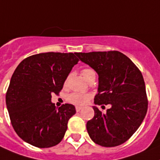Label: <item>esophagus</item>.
I'll list each match as a JSON object with an SVG mask.
<instances>
[{
	"label": "esophagus",
	"instance_id": "1",
	"mask_svg": "<svg viewBox=\"0 0 160 160\" xmlns=\"http://www.w3.org/2000/svg\"><path fill=\"white\" fill-rule=\"evenodd\" d=\"M81 109H82V107H76V111H77V112H79V111H80Z\"/></svg>",
	"mask_w": 160,
	"mask_h": 160
}]
</instances>
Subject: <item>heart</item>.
Instances as JSON below:
<instances>
[{
    "instance_id": "heart-1",
    "label": "heart",
    "mask_w": 160,
    "mask_h": 160,
    "mask_svg": "<svg viewBox=\"0 0 160 160\" xmlns=\"http://www.w3.org/2000/svg\"><path fill=\"white\" fill-rule=\"evenodd\" d=\"M81 74L87 81L96 77V72L92 68H84L81 71ZM90 98L91 96L89 94H84V93H80V92H72L67 98L69 102L77 106L85 105Z\"/></svg>"
}]
</instances>
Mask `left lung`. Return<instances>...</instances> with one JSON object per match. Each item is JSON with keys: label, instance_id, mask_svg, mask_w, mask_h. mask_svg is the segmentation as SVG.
Returning <instances> with one entry per match:
<instances>
[{"label": "left lung", "instance_id": "obj_1", "mask_svg": "<svg viewBox=\"0 0 160 160\" xmlns=\"http://www.w3.org/2000/svg\"><path fill=\"white\" fill-rule=\"evenodd\" d=\"M98 75L96 105H111L102 113L92 107L94 116L87 122L88 133L96 144L113 147L128 141L142 124L148 100L140 70L119 51L76 53Z\"/></svg>", "mask_w": 160, "mask_h": 160}]
</instances>
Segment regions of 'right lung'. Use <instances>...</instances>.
I'll return each instance as SVG.
<instances>
[{
  "instance_id": "right-lung-1",
  "label": "right lung",
  "mask_w": 160,
  "mask_h": 160,
  "mask_svg": "<svg viewBox=\"0 0 160 160\" xmlns=\"http://www.w3.org/2000/svg\"><path fill=\"white\" fill-rule=\"evenodd\" d=\"M78 62L76 53L49 52L32 55L18 64L5 102L12 126L24 142L48 148L62 140L76 108L72 104L57 108L51 93H59Z\"/></svg>"
}]
</instances>
